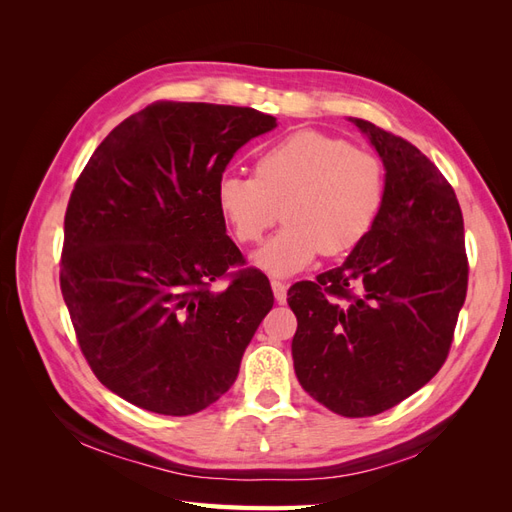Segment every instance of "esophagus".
<instances>
[{
	"label": "esophagus",
	"instance_id": "esophagus-1",
	"mask_svg": "<svg viewBox=\"0 0 512 512\" xmlns=\"http://www.w3.org/2000/svg\"><path fill=\"white\" fill-rule=\"evenodd\" d=\"M271 288H273V294H275V301L277 303H284L288 286L284 282H280V280H271Z\"/></svg>",
	"mask_w": 512,
	"mask_h": 512
}]
</instances>
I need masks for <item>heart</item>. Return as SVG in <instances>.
Wrapping results in <instances>:
<instances>
[{"mask_svg": "<svg viewBox=\"0 0 512 512\" xmlns=\"http://www.w3.org/2000/svg\"><path fill=\"white\" fill-rule=\"evenodd\" d=\"M384 196L380 158L318 130L292 132L260 151L254 177L224 175L218 183L220 213L243 245L258 243L284 211L288 224L256 256L275 275L307 267L320 252H352L376 226Z\"/></svg>", "mask_w": 512, "mask_h": 512, "instance_id": "b5f03b06", "label": "heart"}]
</instances>
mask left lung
Returning a JSON list of instances; mask_svg holds the SVG:
<instances>
[{
    "label": "left lung",
    "instance_id": "8db88e82",
    "mask_svg": "<svg viewBox=\"0 0 512 512\" xmlns=\"http://www.w3.org/2000/svg\"><path fill=\"white\" fill-rule=\"evenodd\" d=\"M386 168L376 226L344 265L297 282L294 371L335 414L359 418L425 386L451 350L468 292L463 215L453 185L406 138L350 117Z\"/></svg>",
    "mask_w": 512,
    "mask_h": 512
}]
</instances>
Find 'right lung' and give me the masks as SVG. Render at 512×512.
I'll return each mask as SVG.
<instances>
[{"label":"right lung","mask_w":512,"mask_h":512,"mask_svg":"<svg viewBox=\"0 0 512 512\" xmlns=\"http://www.w3.org/2000/svg\"><path fill=\"white\" fill-rule=\"evenodd\" d=\"M275 126L256 108L160 100L123 119L76 179L59 286L91 371L130 404L188 416L237 380L275 299L262 271H228L245 258L218 183ZM218 279L229 286L213 293Z\"/></svg>","instance_id":"add662e5"}]
</instances>
